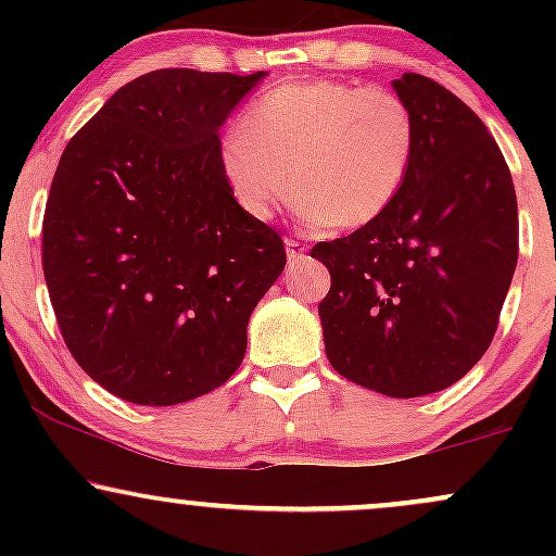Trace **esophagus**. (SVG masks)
I'll list each match as a JSON object with an SVG mask.
<instances>
[{
	"label": "esophagus",
	"instance_id": "34e87169",
	"mask_svg": "<svg viewBox=\"0 0 556 556\" xmlns=\"http://www.w3.org/2000/svg\"><path fill=\"white\" fill-rule=\"evenodd\" d=\"M285 245H287V258H290V264H295V261L305 258V251H308V245L295 240V238H287Z\"/></svg>",
	"mask_w": 556,
	"mask_h": 556
}]
</instances>
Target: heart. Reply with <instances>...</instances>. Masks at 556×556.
I'll return each mask as SVG.
<instances>
[{
    "instance_id": "obj_1",
    "label": "heart",
    "mask_w": 556,
    "mask_h": 556,
    "mask_svg": "<svg viewBox=\"0 0 556 556\" xmlns=\"http://www.w3.org/2000/svg\"><path fill=\"white\" fill-rule=\"evenodd\" d=\"M418 156V119L400 93L340 80L285 83L242 112L219 146L235 201L269 219L290 198L308 225L358 229L392 208Z\"/></svg>"
}]
</instances>
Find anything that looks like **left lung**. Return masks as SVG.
Masks as SVG:
<instances>
[{"mask_svg": "<svg viewBox=\"0 0 556 556\" xmlns=\"http://www.w3.org/2000/svg\"><path fill=\"white\" fill-rule=\"evenodd\" d=\"M394 91L418 119L410 180L387 214L311 256L331 274L318 303L337 374L387 397H424L481 361L518 264V198L481 117L437 80Z\"/></svg>", "mask_w": 556, "mask_h": 556, "instance_id": "8db88e82", "label": "left lung"}]
</instances>
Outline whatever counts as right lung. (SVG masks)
I'll return each mask as SVG.
<instances>
[{"label":"right lung","instance_id":"add662e5","mask_svg":"<svg viewBox=\"0 0 556 556\" xmlns=\"http://www.w3.org/2000/svg\"><path fill=\"white\" fill-rule=\"evenodd\" d=\"M264 73H146L65 146L41 261L62 340L96 384L177 405L240 368L248 318L287 264L235 201L219 127Z\"/></svg>","mask_w":556,"mask_h":556}]
</instances>
